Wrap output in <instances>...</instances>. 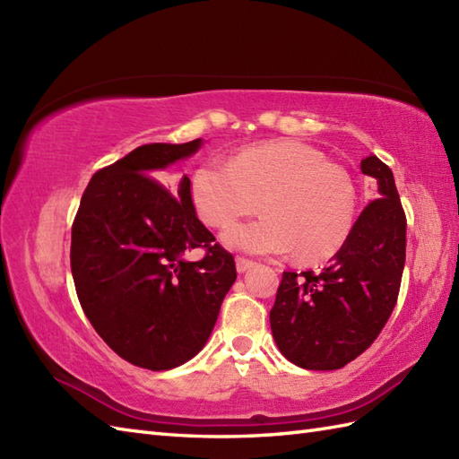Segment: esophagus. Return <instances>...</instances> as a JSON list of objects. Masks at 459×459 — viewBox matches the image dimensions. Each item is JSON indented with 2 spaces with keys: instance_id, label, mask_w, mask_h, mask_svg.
Listing matches in <instances>:
<instances>
[{
  "instance_id": "obj_1",
  "label": "esophagus",
  "mask_w": 459,
  "mask_h": 459,
  "mask_svg": "<svg viewBox=\"0 0 459 459\" xmlns=\"http://www.w3.org/2000/svg\"><path fill=\"white\" fill-rule=\"evenodd\" d=\"M252 266H255V262H252V260H248V258H237V272H238V274H245V272L247 270H250Z\"/></svg>"
}]
</instances>
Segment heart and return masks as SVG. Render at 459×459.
<instances>
[{"label": "heart", "instance_id": "heart-1", "mask_svg": "<svg viewBox=\"0 0 459 459\" xmlns=\"http://www.w3.org/2000/svg\"><path fill=\"white\" fill-rule=\"evenodd\" d=\"M255 222L238 224L222 242L248 255H290L324 262L345 247L357 219V187L341 165L314 145L278 140L252 145L227 163L209 161L191 175V203L211 229H227L258 209Z\"/></svg>", "mask_w": 459, "mask_h": 459}]
</instances>
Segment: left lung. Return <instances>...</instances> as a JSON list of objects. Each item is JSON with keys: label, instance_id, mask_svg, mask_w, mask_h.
Here are the masks:
<instances>
[{"label": "left lung", "instance_id": "obj_1", "mask_svg": "<svg viewBox=\"0 0 459 459\" xmlns=\"http://www.w3.org/2000/svg\"><path fill=\"white\" fill-rule=\"evenodd\" d=\"M378 195L319 274L284 272L270 309L280 353L309 370L345 367L367 351L391 317L406 260V217L393 171L377 155L360 161Z\"/></svg>", "mask_w": 459, "mask_h": 459}]
</instances>
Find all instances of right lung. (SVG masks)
<instances>
[{"instance_id": "right-lung-1", "label": "right lung", "mask_w": 459, "mask_h": 459, "mask_svg": "<svg viewBox=\"0 0 459 459\" xmlns=\"http://www.w3.org/2000/svg\"><path fill=\"white\" fill-rule=\"evenodd\" d=\"M201 143H145L96 171L73 222L84 316L116 355L142 368L168 370L197 355L237 280L235 258L197 219L187 175L163 173ZM193 247L205 248L197 263L182 258Z\"/></svg>"}]
</instances>
